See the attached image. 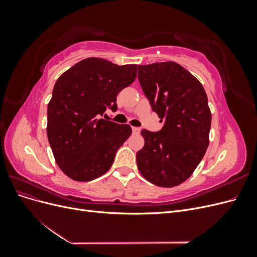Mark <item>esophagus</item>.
Returning a JSON list of instances; mask_svg holds the SVG:
<instances>
[{
    "instance_id": "esophagus-1",
    "label": "esophagus",
    "mask_w": 257,
    "mask_h": 257,
    "mask_svg": "<svg viewBox=\"0 0 257 257\" xmlns=\"http://www.w3.org/2000/svg\"><path fill=\"white\" fill-rule=\"evenodd\" d=\"M132 132H133V134H139V133H141V127L133 126V127H132Z\"/></svg>"
}]
</instances>
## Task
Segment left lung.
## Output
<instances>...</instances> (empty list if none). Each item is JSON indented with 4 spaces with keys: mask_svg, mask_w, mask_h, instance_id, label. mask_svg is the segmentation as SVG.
<instances>
[{
    "mask_svg": "<svg viewBox=\"0 0 257 257\" xmlns=\"http://www.w3.org/2000/svg\"><path fill=\"white\" fill-rule=\"evenodd\" d=\"M138 80L164 125L159 132L142 131L145 146L136 153L137 166L148 181L173 188L193 174L206 153L208 97L195 77L172 61L138 65Z\"/></svg>",
    "mask_w": 257,
    "mask_h": 257,
    "instance_id": "8db88e82",
    "label": "left lung"
}]
</instances>
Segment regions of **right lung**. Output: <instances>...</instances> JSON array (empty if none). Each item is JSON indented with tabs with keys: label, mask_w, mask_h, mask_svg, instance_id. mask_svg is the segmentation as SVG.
I'll list each match as a JSON object with an SVG mask.
<instances>
[{
	"label": "right lung",
	"mask_w": 257,
	"mask_h": 257,
	"mask_svg": "<svg viewBox=\"0 0 257 257\" xmlns=\"http://www.w3.org/2000/svg\"><path fill=\"white\" fill-rule=\"evenodd\" d=\"M137 65L88 58L60 76L47 108V136L58 166L75 181H91L108 172L131 136L128 124L102 119L116 107L118 93L133 83Z\"/></svg>",
	"instance_id": "1"
}]
</instances>
